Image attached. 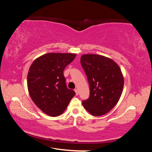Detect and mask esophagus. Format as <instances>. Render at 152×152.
<instances>
[{
    "label": "esophagus",
    "instance_id": "34e87169",
    "mask_svg": "<svg viewBox=\"0 0 152 152\" xmlns=\"http://www.w3.org/2000/svg\"><path fill=\"white\" fill-rule=\"evenodd\" d=\"M74 91H75L76 95L78 94V89H75V90H74Z\"/></svg>",
    "mask_w": 152,
    "mask_h": 152
}]
</instances>
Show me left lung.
<instances>
[{
    "mask_svg": "<svg viewBox=\"0 0 152 152\" xmlns=\"http://www.w3.org/2000/svg\"><path fill=\"white\" fill-rule=\"evenodd\" d=\"M80 63L90 86V96L82 104L93 116L107 114L123 92L124 78L119 66L111 59L96 54L82 56Z\"/></svg>",
    "mask_w": 152,
    "mask_h": 152,
    "instance_id": "left-lung-1",
    "label": "left lung"
}]
</instances>
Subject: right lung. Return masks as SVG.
Segmentation results:
<instances>
[{
  "instance_id": "right-lung-1",
  "label": "right lung",
  "mask_w": 152,
  "mask_h": 152,
  "mask_svg": "<svg viewBox=\"0 0 152 152\" xmlns=\"http://www.w3.org/2000/svg\"><path fill=\"white\" fill-rule=\"evenodd\" d=\"M76 57L75 53H49L37 58L27 75L28 91L40 110L51 117L62 114L76 94L67 88L64 70Z\"/></svg>"
}]
</instances>
